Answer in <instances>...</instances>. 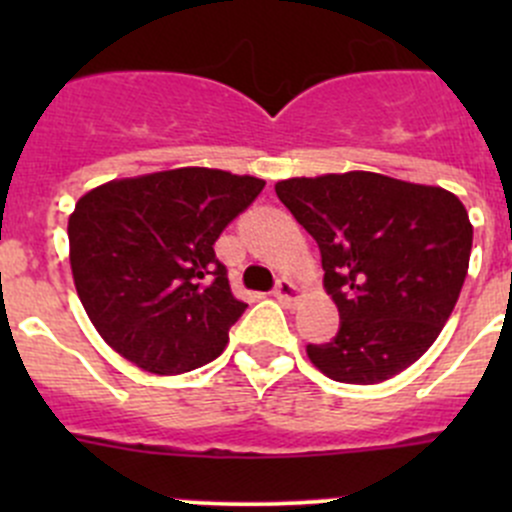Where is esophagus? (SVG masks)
I'll return each mask as SVG.
<instances>
[{"label": "esophagus", "mask_w": 512, "mask_h": 512, "mask_svg": "<svg viewBox=\"0 0 512 512\" xmlns=\"http://www.w3.org/2000/svg\"><path fill=\"white\" fill-rule=\"evenodd\" d=\"M275 297L280 299L282 304H297L299 302V297H302V294H299V287L294 285L292 280H280L277 282V287H275Z\"/></svg>", "instance_id": "obj_1"}]
</instances>
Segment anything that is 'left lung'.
<instances>
[{"label":"left lung","mask_w":512,"mask_h":512,"mask_svg":"<svg viewBox=\"0 0 512 512\" xmlns=\"http://www.w3.org/2000/svg\"><path fill=\"white\" fill-rule=\"evenodd\" d=\"M322 252L324 289L339 309L329 344L307 356L342 384H381L428 352L458 302L473 225L438 185L369 170L287 178L275 185Z\"/></svg>","instance_id":"obj_1"}]
</instances>
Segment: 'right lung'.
Listing matches in <instances>:
<instances>
[{"label":"right lung","instance_id":"1","mask_svg":"<svg viewBox=\"0 0 512 512\" xmlns=\"http://www.w3.org/2000/svg\"><path fill=\"white\" fill-rule=\"evenodd\" d=\"M262 188L255 175L188 165L81 195L69 215L71 275L113 352L160 376L223 354L247 304L213 245Z\"/></svg>","mask_w":512,"mask_h":512}]
</instances>
